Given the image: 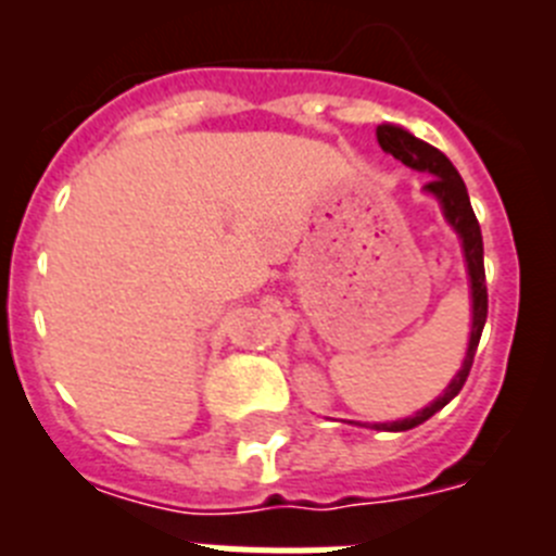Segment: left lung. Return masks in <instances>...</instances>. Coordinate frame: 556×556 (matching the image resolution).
<instances>
[{
    "label": "left lung",
    "mask_w": 556,
    "mask_h": 556,
    "mask_svg": "<svg viewBox=\"0 0 556 556\" xmlns=\"http://www.w3.org/2000/svg\"><path fill=\"white\" fill-rule=\"evenodd\" d=\"M376 139L381 144V150L390 152L392 159H397L401 164L412 166L417 172H429L431 180L426 184V191H431L440 205H443L445 219L451 223V228L459 233L462 250H465V262H468V275H470V294H473V326H470V342L468 353H465V362H462V370L456 372L454 381L448 384V390L437 397L434 404L426 406L424 412H417L415 417H406V420H395V424H376V429L387 431H406L415 429V426L426 424L434 412L443 409L451 397L459 395V390L468 381V372L473 367L476 348H479L481 328L488 320V283H484V244H481V228L479 219L473 214V205H470L468 189H465V180L459 178V172L454 169L448 159L437 147L426 144V141L415 139L412 132H406L404 127L395 125H378Z\"/></svg>",
    "instance_id": "8db88e82"
}]
</instances>
